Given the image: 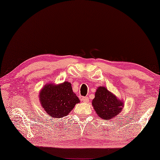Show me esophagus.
<instances>
[{
    "label": "esophagus",
    "instance_id": "1",
    "mask_svg": "<svg viewBox=\"0 0 160 160\" xmlns=\"http://www.w3.org/2000/svg\"><path fill=\"white\" fill-rule=\"evenodd\" d=\"M82 100L83 102H86V103H87V102H88V97H83L82 98Z\"/></svg>",
    "mask_w": 160,
    "mask_h": 160
}]
</instances>
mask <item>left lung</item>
<instances>
[{"mask_svg":"<svg viewBox=\"0 0 160 160\" xmlns=\"http://www.w3.org/2000/svg\"><path fill=\"white\" fill-rule=\"evenodd\" d=\"M92 106L98 117L110 120L116 118L122 111L124 102L106 87L99 86L95 92V98L92 100Z\"/></svg>","mask_w":160,"mask_h":160,"instance_id":"obj_1","label":"left lung"}]
</instances>
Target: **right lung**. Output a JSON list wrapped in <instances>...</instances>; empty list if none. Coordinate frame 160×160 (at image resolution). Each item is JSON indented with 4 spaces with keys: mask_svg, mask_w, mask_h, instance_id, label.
Masks as SVG:
<instances>
[{
    "mask_svg": "<svg viewBox=\"0 0 160 160\" xmlns=\"http://www.w3.org/2000/svg\"><path fill=\"white\" fill-rule=\"evenodd\" d=\"M39 99L44 111L54 118H62L69 115L75 105L80 102L73 92L71 83L67 81L59 84H45L40 91Z\"/></svg>",
    "mask_w": 160,
    "mask_h": 160,
    "instance_id": "obj_1",
    "label": "right lung"
}]
</instances>
